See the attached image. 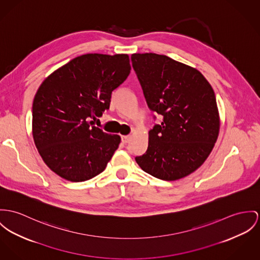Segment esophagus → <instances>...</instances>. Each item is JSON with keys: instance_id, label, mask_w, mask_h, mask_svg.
<instances>
[{"instance_id": "esophagus-1", "label": "esophagus", "mask_w": 260, "mask_h": 260, "mask_svg": "<svg viewBox=\"0 0 260 260\" xmlns=\"http://www.w3.org/2000/svg\"><path fill=\"white\" fill-rule=\"evenodd\" d=\"M129 140H131V136H122V137H121V141H122V143H124V144H126L127 142H129Z\"/></svg>"}]
</instances>
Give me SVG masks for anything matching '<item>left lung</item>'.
<instances>
[{
	"label": "left lung",
	"mask_w": 260,
	"mask_h": 260,
	"mask_svg": "<svg viewBox=\"0 0 260 260\" xmlns=\"http://www.w3.org/2000/svg\"><path fill=\"white\" fill-rule=\"evenodd\" d=\"M133 67L149 109L163 117L136 161L146 173L174 181L196 171L220 133L215 92L199 70L156 53H134Z\"/></svg>",
	"instance_id": "left-lung-1"
}]
</instances>
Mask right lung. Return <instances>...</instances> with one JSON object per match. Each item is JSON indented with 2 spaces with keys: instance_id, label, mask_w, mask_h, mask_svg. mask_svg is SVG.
Wrapping results in <instances>:
<instances>
[{
  "instance_id": "1",
  "label": "right lung",
  "mask_w": 260,
  "mask_h": 260,
  "mask_svg": "<svg viewBox=\"0 0 260 260\" xmlns=\"http://www.w3.org/2000/svg\"><path fill=\"white\" fill-rule=\"evenodd\" d=\"M127 54L88 53L47 76L32 103V137L44 163L61 178L82 182L103 172L120 137L92 125L131 72Z\"/></svg>"
}]
</instances>
